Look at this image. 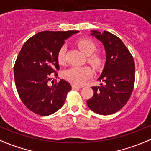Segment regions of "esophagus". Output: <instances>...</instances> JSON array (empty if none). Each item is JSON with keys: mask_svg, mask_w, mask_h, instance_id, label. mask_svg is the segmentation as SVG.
Segmentation results:
<instances>
[{"mask_svg": "<svg viewBox=\"0 0 151 151\" xmlns=\"http://www.w3.org/2000/svg\"><path fill=\"white\" fill-rule=\"evenodd\" d=\"M72 87H73V89H80L81 88H82V86H79V85H75V84H73V85H72Z\"/></svg>", "mask_w": 151, "mask_h": 151, "instance_id": "obj_1", "label": "esophagus"}]
</instances>
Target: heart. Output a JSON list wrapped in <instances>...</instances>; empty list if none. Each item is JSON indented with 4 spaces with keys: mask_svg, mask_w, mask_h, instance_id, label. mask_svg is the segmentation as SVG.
<instances>
[{
    "mask_svg": "<svg viewBox=\"0 0 151 151\" xmlns=\"http://www.w3.org/2000/svg\"><path fill=\"white\" fill-rule=\"evenodd\" d=\"M77 46L84 54L87 55V60L94 69H100L104 63V58L100 53H95L97 45L90 38H82L77 41ZM67 47L63 45L57 52V60L61 65L66 62ZM92 70L89 66H72L64 72V77L75 85H82L92 76Z\"/></svg>",
    "mask_w": 151,
    "mask_h": 151,
    "instance_id": "obj_1",
    "label": "heart"
}]
</instances>
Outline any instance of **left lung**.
<instances>
[{
    "label": "left lung",
    "instance_id": "1",
    "mask_svg": "<svg viewBox=\"0 0 151 151\" xmlns=\"http://www.w3.org/2000/svg\"><path fill=\"white\" fill-rule=\"evenodd\" d=\"M104 46L106 61L98 78L103 83L92 87L94 94L87 101L91 110L100 115H110L122 109L132 93L135 67L132 55L122 40L115 35L104 31H92Z\"/></svg>",
    "mask_w": 151,
    "mask_h": 151
}]
</instances>
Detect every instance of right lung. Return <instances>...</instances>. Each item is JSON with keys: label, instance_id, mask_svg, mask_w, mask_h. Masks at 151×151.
Segmentation results:
<instances>
[{"label": "right lung", "instance_id": "add662e5", "mask_svg": "<svg viewBox=\"0 0 151 151\" xmlns=\"http://www.w3.org/2000/svg\"><path fill=\"white\" fill-rule=\"evenodd\" d=\"M77 32H41L28 39L19 53L13 67L16 87L21 101L33 113L45 116L64 104L72 87L64 79H56L60 69L57 52L66 38Z\"/></svg>", "mask_w": 151, "mask_h": 151}]
</instances>
